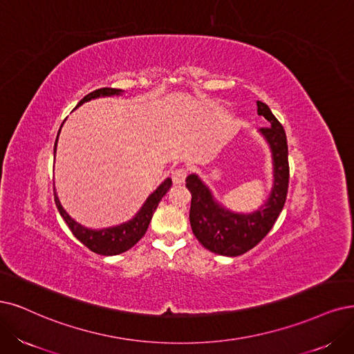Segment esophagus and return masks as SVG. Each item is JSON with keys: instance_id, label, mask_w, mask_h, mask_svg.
Wrapping results in <instances>:
<instances>
[{"instance_id": "1", "label": "esophagus", "mask_w": 354, "mask_h": 354, "mask_svg": "<svg viewBox=\"0 0 354 354\" xmlns=\"http://www.w3.org/2000/svg\"><path fill=\"white\" fill-rule=\"evenodd\" d=\"M185 179H187V170L184 167L175 169L172 172V180L175 185H182L185 182Z\"/></svg>"}]
</instances>
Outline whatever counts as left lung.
Listing matches in <instances>:
<instances>
[{
  "instance_id": "left-lung-1",
  "label": "left lung",
  "mask_w": 354,
  "mask_h": 354,
  "mask_svg": "<svg viewBox=\"0 0 354 354\" xmlns=\"http://www.w3.org/2000/svg\"><path fill=\"white\" fill-rule=\"evenodd\" d=\"M257 106L258 115L270 122V127L261 128V133L270 142L274 160V188L264 207L252 214L230 213L213 200L212 192L197 175L187 178L192 233L204 248L218 255L238 257L263 241L279 218L289 189V150L284 128L266 103L258 100Z\"/></svg>"
}]
</instances>
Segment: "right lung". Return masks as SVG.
Instances as JSON below:
<instances>
[{"instance_id":"right-lung-1","label":"right lung","mask_w":354,"mask_h":354,"mask_svg":"<svg viewBox=\"0 0 354 354\" xmlns=\"http://www.w3.org/2000/svg\"><path fill=\"white\" fill-rule=\"evenodd\" d=\"M121 90L120 88H112V87H102L97 90H93L91 93L86 95L80 102H78L77 106H80L82 103L95 99L99 96H112V95H120ZM58 141V137H57ZM57 141L54 146V154L57 150ZM172 187V179H166L163 184L157 188L147 201L144 203L142 208L138 212V214L128 221V223H124L121 226H115V227H108V229H100V230H93V229H87L82 226L80 223L74 221L67 212L64 210L55 189H54V198L58 212L61 217L65 220V223L68 225L70 230L73 232L74 236L80 241L84 246H87L91 252H96L100 255H118L128 251L129 248H133L142 236L146 234L147 227L150 225V220L156 212L157 205H159L160 200L165 197V194Z\"/></svg>"}]
</instances>
